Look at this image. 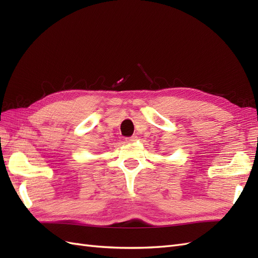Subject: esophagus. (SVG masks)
I'll return each mask as SVG.
<instances>
[{"label": "esophagus", "mask_w": 258, "mask_h": 258, "mask_svg": "<svg viewBox=\"0 0 258 258\" xmlns=\"http://www.w3.org/2000/svg\"><path fill=\"white\" fill-rule=\"evenodd\" d=\"M138 140V137L137 136H134V137H130V138H127L126 139V141H127V143H134V142H136Z\"/></svg>", "instance_id": "obj_1"}]
</instances>
